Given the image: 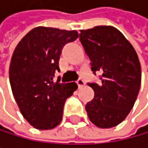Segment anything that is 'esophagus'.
Here are the masks:
<instances>
[{
	"instance_id": "esophagus-1",
	"label": "esophagus",
	"mask_w": 148,
	"mask_h": 148,
	"mask_svg": "<svg viewBox=\"0 0 148 148\" xmlns=\"http://www.w3.org/2000/svg\"><path fill=\"white\" fill-rule=\"evenodd\" d=\"M77 84H78L79 88H80V87H82V86L84 85V84H85V82H84V79H83L79 78V79H78V80H77Z\"/></svg>"
}]
</instances>
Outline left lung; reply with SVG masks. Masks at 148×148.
<instances>
[{"label":"left lung","instance_id":"8db88e82","mask_svg":"<svg viewBox=\"0 0 148 148\" xmlns=\"http://www.w3.org/2000/svg\"><path fill=\"white\" fill-rule=\"evenodd\" d=\"M79 40L101 83H88L95 97L86 104L90 121L99 128L119 124L130 113L141 85L137 53L121 31L111 26L80 30Z\"/></svg>","mask_w":148,"mask_h":148}]
</instances>
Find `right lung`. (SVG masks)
I'll return each instance as SVG.
<instances>
[{"mask_svg": "<svg viewBox=\"0 0 148 148\" xmlns=\"http://www.w3.org/2000/svg\"><path fill=\"white\" fill-rule=\"evenodd\" d=\"M79 37L76 30L46 27L31 29L19 42L11 59L9 78L14 99L29 124L50 130L61 122L66 100L73 95L75 82H53L64 46Z\"/></svg>", "mask_w": 148, "mask_h": 148, "instance_id": "obj_1", "label": "right lung"}]
</instances>
